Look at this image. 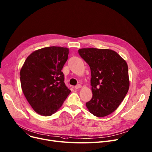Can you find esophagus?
Returning a JSON list of instances; mask_svg holds the SVG:
<instances>
[{
    "mask_svg": "<svg viewBox=\"0 0 152 152\" xmlns=\"http://www.w3.org/2000/svg\"><path fill=\"white\" fill-rule=\"evenodd\" d=\"M80 87H81V86H80V84H77L76 86H75V88H76V89H78Z\"/></svg>",
    "mask_w": 152,
    "mask_h": 152,
    "instance_id": "esophagus-1",
    "label": "esophagus"
}]
</instances>
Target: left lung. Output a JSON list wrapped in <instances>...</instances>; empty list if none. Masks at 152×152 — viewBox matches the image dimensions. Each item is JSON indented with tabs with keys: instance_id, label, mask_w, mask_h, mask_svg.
I'll list each match as a JSON object with an SVG mask.
<instances>
[{
	"instance_id": "left-lung-1",
	"label": "left lung",
	"mask_w": 152,
	"mask_h": 152,
	"mask_svg": "<svg viewBox=\"0 0 152 152\" xmlns=\"http://www.w3.org/2000/svg\"><path fill=\"white\" fill-rule=\"evenodd\" d=\"M78 53L89 65L92 76L93 96L86 106L95 116H107L119 106L128 91L127 64L110 49L83 48Z\"/></svg>"
}]
</instances>
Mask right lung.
<instances>
[{
  "label": "right lung",
  "instance_id": "1",
  "mask_svg": "<svg viewBox=\"0 0 152 152\" xmlns=\"http://www.w3.org/2000/svg\"><path fill=\"white\" fill-rule=\"evenodd\" d=\"M68 53V48L58 46L37 50L27 57L20 71L24 95L39 115L56 113L71 92L62 72Z\"/></svg>",
  "mask_w": 152,
  "mask_h": 152
}]
</instances>
